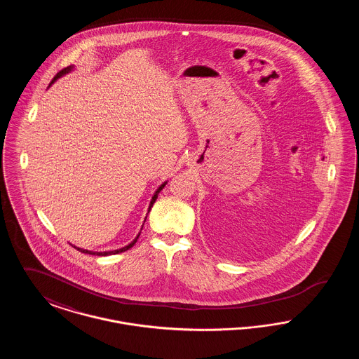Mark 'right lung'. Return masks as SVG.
Wrapping results in <instances>:
<instances>
[{
    "label": "right lung",
    "mask_w": 359,
    "mask_h": 359,
    "mask_svg": "<svg viewBox=\"0 0 359 359\" xmlns=\"http://www.w3.org/2000/svg\"><path fill=\"white\" fill-rule=\"evenodd\" d=\"M71 69H72V67L69 66V67H67V69H62V71H59V72H57V74L55 75L53 81H55L56 78H59V76H62V75L67 74L69 71H71ZM53 81H52L51 83H53ZM164 186H165V183H164V184H161V186L158 187V189L156 191V194H154V198H152V201H151V205H149V210L152 208V205H154V202H156V199H157V194H158V192H160V191H161V189L164 188ZM149 210H148V211H149ZM138 237H140V234H138V236H137L136 237V239H135V241H133L132 243H129L128 246H125V248H122V249H118V250H111V252H103V253L102 252H101V253H97V252H88V250H85V249H79V248H76V249H78V250H81L82 253H88V255H94V256H109V255H117V253H122V252H125V250L130 249V248H132V246H133V245L136 243ZM74 248H75V246H74Z\"/></svg>",
    "instance_id": "right-lung-1"
}]
</instances>
